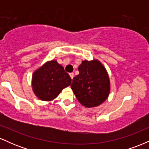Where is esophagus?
<instances>
[{
	"label": "esophagus",
	"instance_id": "34e87169",
	"mask_svg": "<svg viewBox=\"0 0 149 149\" xmlns=\"http://www.w3.org/2000/svg\"><path fill=\"white\" fill-rule=\"evenodd\" d=\"M69 76H70V77H71V79H73V76H74V74H73V73H69Z\"/></svg>",
	"mask_w": 149,
	"mask_h": 149
}]
</instances>
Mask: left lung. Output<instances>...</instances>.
Instances as JSON below:
<instances>
[{
    "label": "left lung",
    "instance_id": "left-lung-1",
    "mask_svg": "<svg viewBox=\"0 0 149 149\" xmlns=\"http://www.w3.org/2000/svg\"><path fill=\"white\" fill-rule=\"evenodd\" d=\"M78 71L71 88L80 103L88 108L103 103L109 97L110 81L102 63L98 60L83 61Z\"/></svg>",
    "mask_w": 149,
    "mask_h": 149
}]
</instances>
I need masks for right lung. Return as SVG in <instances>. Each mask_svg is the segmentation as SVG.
<instances>
[{"label":"right lung","instance_id":"add662e5","mask_svg":"<svg viewBox=\"0 0 149 149\" xmlns=\"http://www.w3.org/2000/svg\"><path fill=\"white\" fill-rule=\"evenodd\" d=\"M71 83V77L55 60L47 61L42 65L33 73L32 78L34 93L42 101L54 100Z\"/></svg>","mask_w":149,"mask_h":149}]
</instances>
